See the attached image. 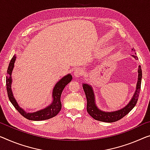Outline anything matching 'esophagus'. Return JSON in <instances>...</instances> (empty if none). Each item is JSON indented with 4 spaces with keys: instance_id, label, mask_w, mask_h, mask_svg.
<instances>
[{
    "instance_id": "obj_1",
    "label": "esophagus",
    "mask_w": 150,
    "mask_h": 150,
    "mask_svg": "<svg viewBox=\"0 0 150 150\" xmlns=\"http://www.w3.org/2000/svg\"><path fill=\"white\" fill-rule=\"evenodd\" d=\"M83 73H84V71H83V70L82 69L78 68V69H77L75 71L74 75L75 76V77H81V76L83 75Z\"/></svg>"
}]
</instances>
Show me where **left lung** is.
I'll list each match as a JSON object with an SVG mask.
<instances>
[{"mask_svg": "<svg viewBox=\"0 0 150 150\" xmlns=\"http://www.w3.org/2000/svg\"><path fill=\"white\" fill-rule=\"evenodd\" d=\"M133 57L137 60V57H136L135 55H133ZM138 73L139 74H138L137 88H136V91L131 102L122 109H120V110L117 111L111 112H106L102 111L100 109H98L95 104L94 94H93V89L91 88V87L89 86L88 84L83 85V88L87 98V111H88L89 115L93 118H94L95 120L106 122H116L118 120L121 119L125 116H126L135 107L137 102L142 77V69H141V66H139Z\"/></svg>", "mask_w": 150, "mask_h": 150, "instance_id": "1", "label": "left lung"}]
</instances>
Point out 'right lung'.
Segmentation results:
<instances>
[{"instance_id": "right-lung-1", "label": "right lung", "mask_w": 150, "mask_h": 150, "mask_svg": "<svg viewBox=\"0 0 150 150\" xmlns=\"http://www.w3.org/2000/svg\"><path fill=\"white\" fill-rule=\"evenodd\" d=\"M16 59V57L14 55L12 59L11 60V62L9 64H8V69H7V73L9 75V77H6V91H7L8 97V99L11 102L17 110L23 116V117L28 120H47L49 118H51L59 112L60 110H61V93L62 92L64 88L67 85L69 82L72 79V76L71 74H69L66 75L65 77L60 80V81L56 84V86L53 89L52 92V96H53V102L52 103L50 106L47 107V108H44V110H41L40 111L35 112L33 113H27L26 112L24 111L23 109L20 108L19 105L17 104L16 100L13 97L12 90L11 88V85L12 80H11V73L13 69V67H14V62Z\"/></svg>"}]
</instances>
